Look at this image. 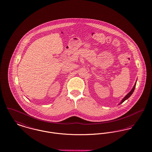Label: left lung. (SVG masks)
Returning <instances> with one entry per match:
<instances>
[{
  "label": "left lung",
  "mask_w": 152,
  "mask_h": 152,
  "mask_svg": "<svg viewBox=\"0 0 152 152\" xmlns=\"http://www.w3.org/2000/svg\"><path fill=\"white\" fill-rule=\"evenodd\" d=\"M136 83H137V81H136ZM136 83H135V84H134V87H133V88H132V89L130 91V92L129 93V94H127L126 96H125V97H124V98L122 99V100L121 101V103L119 104H121V103H122L124 102H125L126 100H127V99L129 98L132 95V94L133 93V92H134V89H135V86H136Z\"/></svg>",
  "instance_id": "left-lung-1"
}]
</instances>
